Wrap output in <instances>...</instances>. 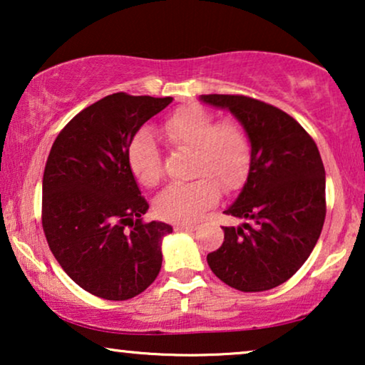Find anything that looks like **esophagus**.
<instances>
[{"label":"esophagus","instance_id":"esophagus-1","mask_svg":"<svg viewBox=\"0 0 365 365\" xmlns=\"http://www.w3.org/2000/svg\"><path fill=\"white\" fill-rule=\"evenodd\" d=\"M174 229H176V231H179V232H182V231L191 232V231H194V229H196V224H176Z\"/></svg>","mask_w":365,"mask_h":365}]
</instances>
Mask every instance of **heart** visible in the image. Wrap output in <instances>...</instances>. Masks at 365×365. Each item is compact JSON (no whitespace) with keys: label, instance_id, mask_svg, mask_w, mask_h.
I'll list each match as a JSON object with an SVG mask.
<instances>
[{"label":"heart","instance_id":"heart-1","mask_svg":"<svg viewBox=\"0 0 365 365\" xmlns=\"http://www.w3.org/2000/svg\"><path fill=\"white\" fill-rule=\"evenodd\" d=\"M164 134L173 146L192 153V182L171 184L154 201V212L169 222H194L217 202L219 184L234 191L246 181L252 149L249 136L234 119L216 123L201 106L178 109L164 123ZM128 164L143 186L153 187L161 179V154L148 131H139L128 148Z\"/></svg>","mask_w":365,"mask_h":365}]
</instances>
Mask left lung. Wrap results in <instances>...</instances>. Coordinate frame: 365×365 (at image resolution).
<instances>
[{"label": "left lung", "mask_w": 365, "mask_h": 365, "mask_svg": "<svg viewBox=\"0 0 365 365\" xmlns=\"http://www.w3.org/2000/svg\"><path fill=\"white\" fill-rule=\"evenodd\" d=\"M201 101L229 109L252 149L247 181L224 211L249 222L222 227V246L207 254V264L237 291H269L301 269L321 236L326 219L321 154L306 129L276 106L241 94H202Z\"/></svg>", "instance_id": "8db88e82"}]
</instances>
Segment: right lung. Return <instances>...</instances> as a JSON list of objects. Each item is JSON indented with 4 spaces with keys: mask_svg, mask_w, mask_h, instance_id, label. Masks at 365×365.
<instances>
[{
    "mask_svg": "<svg viewBox=\"0 0 365 365\" xmlns=\"http://www.w3.org/2000/svg\"><path fill=\"white\" fill-rule=\"evenodd\" d=\"M168 98L114 93L58 134L43 174V231L63 271L93 296L126 301L151 286L163 264L166 222H143L149 204L128 164L139 128Z\"/></svg>",
    "mask_w": 365,
    "mask_h": 365,
    "instance_id": "right-lung-1",
    "label": "right lung"
}]
</instances>
